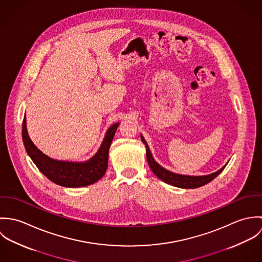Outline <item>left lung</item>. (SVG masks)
I'll use <instances>...</instances> for the list:
<instances>
[{
    "mask_svg": "<svg viewBox=\"0 0 262 262\" xmlns=\"http://www.w3.org/2000/svg\"><path fill=\"white\" fill-rule=\"evenodd\" d=\"M141 140L142 142L145 144L146 147V157H147V161L149 164L151 170L154 172V174L159 178L161 181H163L164 183L174 186V187H182V188H195V187H203L207 184H209L210 182H212L216 177H218L225 168L222 167L221 169H219L218 171L208 174V176H202V177H191V176H182V174H177L173 173L165 168H163L162 166H160L152 157V154L150 152L149 147L146 143V141L144 140L143 136H141Z\"/></svg>",
    "mask_w": 262,
    "mask_h": 262,
    "instance_id": "obj_1",
    "label": "left lung"
}]
</instances>
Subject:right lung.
Wrapping results in <instances>:
<instances>
[{
    "instance_id": "obj_1",
    "label": "right lung",
    "mask_w": 262,
    "mask_h": 262,
    "mask_svg": "<svg viewBox=\"0 0 262 262\" xmlns=\"http://www.w3.org/2000/svg\"><path fill=\"white\" fill-rule=\"evenodd\" d=\"M118 126L119 123H116L110 127L98 153L91 160L82 163L58 161L43 154L29 138L25 117L22 125V138L28 155L35 163L38 169L49 181L61 187H85L95 184L106 173L108 167L109 148Z\"/></svg>"
}]
</instances>
